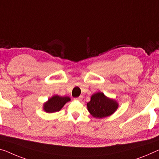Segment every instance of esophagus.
I'll use <instances>...</instances> for the list:
<instances>
[{
	"label": "esophagus",
	"mask_w": 159,
	"mask_h": 159,
	"mask_svg": "<svg viewBox=\"0 0 159 159\" xmlns=\"http://www.w3.org/2000/svg\"><path fill=\"white\" fill-rule=\"evenodd\" d=\"M83 98L82 96H80L79 97H77V98H75V100H78V101H82V99Z\"/></svg>",
	"instance_id": "esophagus-1"
}]
</instances>
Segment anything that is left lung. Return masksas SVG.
<instances>
[{
  "instance_id": "8db88e82",
  "label": "left lung",
  "mask_w": 159,
  "mask_h": 159,
  "mask_svg": "<svg viewBox=\"0 0 159 159\" xmlns=\"http://www.w3.org/2000/svg\"><path fill=\"white\" fill-rule=\"evenodd\" d=\"M88 111L97 119H102L113 114L119 107L115 99L105 96L102 92H98L91 96V99L87 104Z\"/></svg>"
}]
</instances>
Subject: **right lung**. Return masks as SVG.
I'll return each mask as SVG.
<instances>
[{"instance_id": "obj_1", "label": "right lung", "mask_w": 159, "mask_h": 159, "mask_svg": "<svg viewBox=\"0 0 159 159\" xmlns=\"http://www.w3.org/2000/svg\"><path fill=\"white\" fill-rule=\"evenodd\" d=\"M70 100L71 99L69 97H61L57 94L54 95L43 104V110L47 113H54L59 111L65 106V104Z\"/></svg>"}]
</instances>
